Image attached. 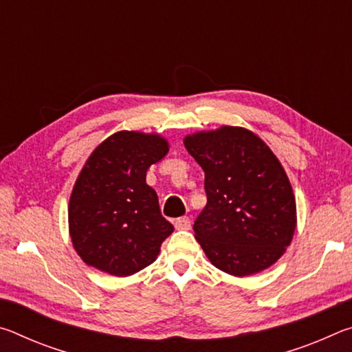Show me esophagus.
Returning a JSON list of instances; mask_svg holds the SVG:
<instances>
[{
	"mask_svg": "<svg viewBox=\"0 0 352 352\" xmlns=\"http://www.w3.org/2000/svg\"><path fill=\"white\" fill-rule=\"evenodd\" d=\"M175 228L177 230H189L190 228V219L189 217H178L175 219Z\"/></svg>",
	"mask_w": 352,
	"mask_h": 352,
	"instance_id": "esophagus-1",
	"label": "esophagus"
}]
</instances>
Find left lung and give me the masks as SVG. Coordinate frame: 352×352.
I'll list each match as a JSON object with an SVG mask.
<instances>
[{"instance_id":"8db88e82","label":"left lung","mask_w":352,"mask_h":352,"mask_svg":"<svg viewBox=\"0 0 352 352\" xmlns=\"http://www.w3.org/2000/svg\"><path fill=\"white\" fill-rule=\"evenodd\" d=\"M183 142L205 172L208 201L194 233L208 259L233 276L269 269L296 228L295 195L275 153L243 127L197 132Z\"/></svg>"}]
</instances>
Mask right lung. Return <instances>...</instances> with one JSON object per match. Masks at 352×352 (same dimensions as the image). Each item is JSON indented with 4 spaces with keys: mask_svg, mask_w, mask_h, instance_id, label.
Segmentation results:
<instances>
[{
    "mask_svg": "<svg viewBox=\"0 0 352 352\" xmlns=\"http://www.w3.org/2000/svg\"><path fill=\"white\" fill-rule=\"evenodd\" d=\"M169 152L157 133L116 132L94 148L69 197L74 250L85 264L129 276L157 259L174 226L160 211L147 169Z\"/></svg>",
    "mask_w": 352,
    "mask_h": 352,
    "instance_id": "add662e5",
    "label": "right lung"
}]
</instances>
